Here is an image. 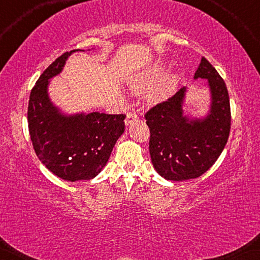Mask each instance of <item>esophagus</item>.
Segmentation results:
<instances>
[{
  "instance_id": "esophagus-1",
  "label": "esophagus",
  "mask_w": 260,
  "mask_h": 260,
  "mask_svg": "<svg viewBox=\"0 0 260 260\" xmlns=\"http://www.w3.org/2000/svg\"><path fill=\"white\" fill-rule=\"evenodd\" d=\"M136 119H137L136 113H135V112H129L126 115V118H125V125H130V124H133Z\"/></svg>"
}]
</instances>
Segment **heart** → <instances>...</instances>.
I'll return each instance as SVG.
<instances>
[{"label": "heart", "instance_id": "obj_1", "mask_svg": "<svg viewBox=\"0 0 260 260\" xmlns=\"http://www.w3.org/2000/svg\"><path fill=\"white\" fill-rule=\"evenodd\" d=\"M165 71V67L162 65H155L150 70H148L144 74H141L136 79H134L130 83V87L135 92H144L158 79L159 76ZM155 84V83H154ZM177 84H179V77L175 73H168L163 76L157 83L152 86L148 92V99L150 102H161L163 99L168 98L174 91L176 90Z\"/></svg>", "mask_w": 260, "mask_h": 260}]
</instances>
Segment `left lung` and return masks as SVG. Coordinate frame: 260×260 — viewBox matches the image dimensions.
I'll return each instance as SVG.
<instances>
[{
    "mask_svg": "<svg viewBox=\"0 0 260 260\" xmlns=\"http://www.w3.org/2000/svg\"><path fill=\"white\" fill-rule=\"evenodd\" d=\"M194 79H205L208 88L206 115L193 117L186 113L188 88L183 86L144 116L150 129L149 152L152 166L169 181L201 176L214 165L230 136L231 108L225 81L206 58L201 59Z\"/></svg>",
    "mask_w": 260,
    "mask_h": 260,
    "instance_id": "left-lung-1",
    "label": "left lung"
}]
</instances>
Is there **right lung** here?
<instances>
[{
    "label": "right lung",
    "instance_id": "right-lung-1",
    "mask_svg": "<svg viewBox=\"0 0 260 260\" xmlns=\"http://www.w3.org/2000/svg\"><path fill=\"white\" fill-rule=\"evenodd\" d=\"M63 53L44 71L28 103V129L35 154L60 179L92 180L108 163L116 142L125 129V115L84 111L69 113L52 102L49 85L73 53Z\"/></svg>",
    "mask_w": 260,
    "mask_h": 260
}]
</instances>
